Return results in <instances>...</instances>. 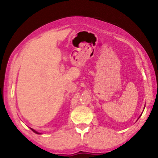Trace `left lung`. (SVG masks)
Returning <instances> with one entry per match:
<instances>
[{
	"instance_id": "obj_1",
	"label": "left lung",
	"mask_w": 158,
	"mask_h": 158,
	"mask_svg": "<svg viewBox=\"0 0 158 158\" xmlns=\"http://www.w3.org/2000/svg\"><path fill=\"white\" fill-rule=\"evenodd\" d=\"M142 113L141 114V115H140V116H139V117H140V116H142Z\"/></svg>"
}]
</instances>
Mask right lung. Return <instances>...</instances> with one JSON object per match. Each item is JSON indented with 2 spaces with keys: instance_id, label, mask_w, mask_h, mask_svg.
I'll return each mask as SVG.
<instances>
[{
  "instance_id": "obj_1",
  "label": "right lung",
  "mask_w": 158,
  "mask_h": 158,
  "mask_svg": "<svg viewBox=\"0 0 158 158\" xmlns=\"http://www.w3.org/2000/svg\"><path fill=\"white\" fill-rule=\"evenodd\" d=\"M30 129H31V130H32V131H33L34 133L37 134V135H41V133H40V132H38V131H36V130H34V129H32V128H30Z\"/></svg>"
}]
</instances>
